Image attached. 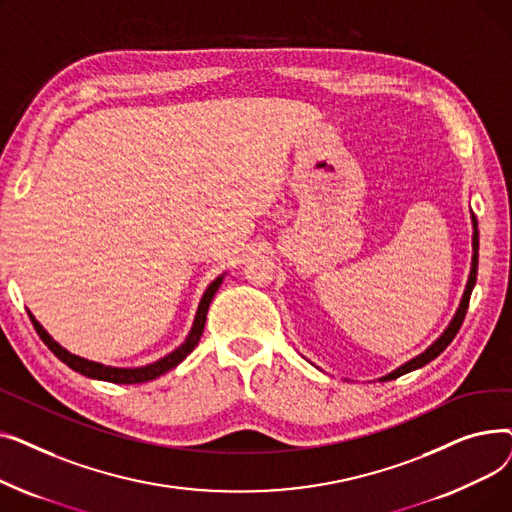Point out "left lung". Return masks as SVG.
Masks as SVG:
<instances>
[{
	"label": "left lung",
	"mask_w": 512,
	"mask_h": 512,
	"mask_svg": "<svg viewBox=\"0 0 512 512\" xmlns=\"http://www.w3.org/2000/svg\"><path fill=\"white\" fill-rule=\"evenodd\" d=\"M471 226H473V236H471V247H473V255H471V270H469V278H467V284H465V292H463V297H461V303H459V309H456V313L452 315V319H450V324L446 326V330L432 342L429 344L423 353H419L417 357H413V359H409L407 363H402L400 367H396L394 371H390V373H386V375H382V378H378V382H390V380H396V378H400L402 373H409V371H415V369H419V367H423V365H427L429 361H434L444 348L454 340V336H456V332L461 330V326H463V319H465V315H467V307H469V299H471V292H473V286H475V280H477V261H479V230H477V220H475V215L471 213ZM311 365H315V363H311ZM317 367V365H315ZM319 369V367H317Z\"/></svg>",
	"instance_id": "1"
}]
</instances>
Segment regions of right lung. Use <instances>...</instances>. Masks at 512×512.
I'll use <instances>...</instances> for the list:
<instances>
[{
    "instance_id": "1",
    "label": "right lung",
    "mask_w": 512,
    "mask_h": 512,
    "mask_svg": "<svg viewBox=\"0 0 512 512\" xmlns=\"http://www.w3.org/2000/svg\"><path fill=\"white\" fill-rule=\"evenodd\" d=\"M224 276H218L215 278L203 292V297L199 301V307H197V313H195V319H193V326L191 330H188L184 342L180 346H176L172 353H168L166 357H161L153 363H147V365H141V367H114V365H103V363H97V361H89L85 357H78V355H72L70 351H66V348L53 340V336L39 324V321L35 319V315L29 311V317L33 321V326L39 334V338L47 344L49 351L56 355L62 363H66L70 369L78 371L87 375V378L91 380H101V382H112V384H143V382H151L155 378H159V375L168 373L170 369H174L176 365H180L188 355L193 353V348L199 344L201 336H203V328H205V319H207V311H209V305L215 297V292H218V288L222 286L224 282Z\"/></svg>"
}]
</instances>
